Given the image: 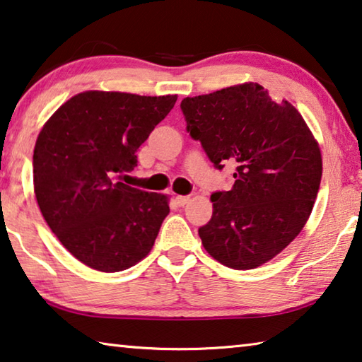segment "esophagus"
I'll use <instances>...</instances> for the list:
<instances>
[{"instance_id": "esophagus-1", "label": "esophagus", "mask_w": 362, "mask_h": 362, "mask_svg": "<svg viewBox=\"0 0 362 362\" xmlns=\"http://www.w3.org/2000/svg\"><path fill=\"white\" fill-rule=\"evenodd\" d=\"M189 199H191V197H189V195H176V204L177 205H180V206H185L187 202H189Z\"/></svg>"}]
</instances>
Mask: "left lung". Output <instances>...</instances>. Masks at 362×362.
<instances>
[{
	"instance_id": "left-lung-1",
	"label": "left lung",
	"mask_w": 362,
	"mask_h": 362,
	"mask_svg": "<svg viewBox=\"0 0 362 362\" xmlns=\"http://www.w3.org/2000/svg\"><path fill=\"white\" fill-rule=\"evenodd\" d=\"M181 110L215 168H235L199 228L205 250L233 269L269 262L303 229L321 185V151L303 117L258 83L186 98Z\"/></svg>"
}]
</instances>
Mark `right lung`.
Here are the masks:
<instances>
[{"mask_svg": "<svg viewBox=\"0 0 362 362\" xmlns=\"http://www.w3.org/2000/svg\"><path fill=\"white\" fill-rule=\"evenodd\" d=\"M175 103L176 94L86 91L62 104L40 132L38 206L61 244L90 268L123 271L151 252L168 200L115 177L134 170L139 146Z\"/></svg>", "mask_w": 362, "mask_h": 362, "instance_id": "add662e5", "label": "right lung"}]
</instances>
